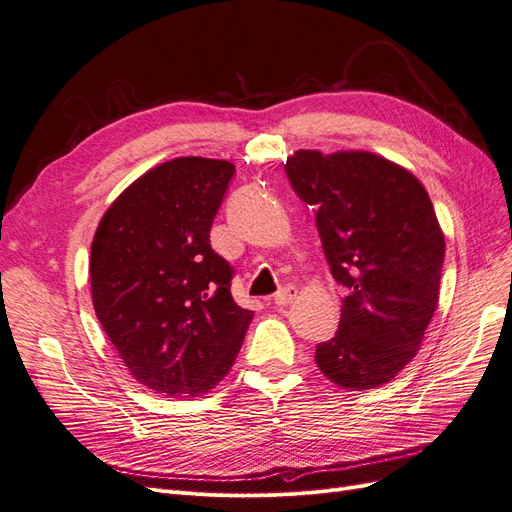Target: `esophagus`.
<instances>
[{
    "label": "esophagus",
    "mask_w": 512,
    "mask_h": 512,
    "mask_svg": "<svg viewBox=\"0 0 512 512\" xmlns=\"http://www.w3.org/2000/svg\"><path fill=\"white\" fill-rule=\"evenodd\" d=\"M295 297H297V288L295 286H286V288H282V291H278L274 295V303L276 305H288Z\"/></svg>",
    "instance_id": "esophagus-1"
}]
</instances>
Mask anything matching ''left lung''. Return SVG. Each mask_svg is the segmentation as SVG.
<instances>
[{
  "instance_id": "left-lung-1",
  "label": "left lung",
  "mask_w": 512,
  "mask_h": 512,
  "mask_svg": "<svg viewBox=\"0 0 512 512\" xmlns=\"http://www.w3.org/2000/svg\"><path fill=\"white\" fill-rule=\"evenodd\" d=\"M284 171L318 209L326 261L347 293L316 364L345 389L385 385L416 355L439 299L446 240L431 198L408 169L364 150H297Z\"/></svg>"
}]
</instances>
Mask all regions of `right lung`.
I'll use <instances>...</instances> for the list:
<instances>
[{
	"label": "right lung",
	"instance_id": "right-lung-1",
	"mask_svg": "<svg viewBox=\"0 0 512 512\" xmlns=\"http://www.w3.org/2000/svg\"><path fill=\"white\" fill-rule=\"evenodd\" d=\"M234 171L203 157L150 169L108 207L92 242L96 316L133 379L169 397L211 391L253 320L209 240Z\"/></svg>",
	"mask_w": 512,
	"mask_h": 512
}]
</instances>
